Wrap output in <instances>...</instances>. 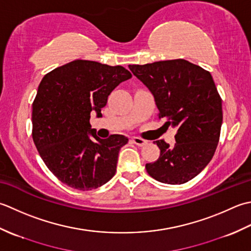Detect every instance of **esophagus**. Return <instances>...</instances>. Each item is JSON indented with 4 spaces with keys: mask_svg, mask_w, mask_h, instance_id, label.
Instances as JSON below:
<instances>
[{
    "mask_svg": "<svg viewBox=\"0 0 251 251\" xmlns=\"http://www.w3.org/2000/svg\"><path fill=\"white\" fill-rule=\"evenodd\" d=\"M132 141L134 144H136L137 146H144L147 144V141L141 139V137H137V136H133L132 137Z\"/></svg>",
    "mask_w": 251,
    "mask_h": 251,
    "instance_id": "34e87169",
    "label": "esophagus"
}]
</instances>
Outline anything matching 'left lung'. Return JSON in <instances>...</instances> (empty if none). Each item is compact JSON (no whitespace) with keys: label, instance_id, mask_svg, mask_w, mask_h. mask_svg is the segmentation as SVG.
Here are the masks:
<instances>
[{"label":"left lung","instance_id":"obj_1","mask_svg":"<svg viewBox=\"0 0 251 251\" xmlns=\"http://www.w3.org/2000/svg\"><path fill=\"white\" fill-rule=\"evenodd\" d=\"M132 74L154 95L163 126L176 129L170 146L156 141L160 156L146 163L151 177L166 184H183L199 175L217 150L222 126V100L211 74L185 59L130 65Z\"/></svg>","mask_w":251,"mask_h":251}]
</instances>
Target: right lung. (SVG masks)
I'll use <instances>...</instances> for the list:
<instances>
[{
  "mask_svg": "<svg viewBox=\"0 0 251 251\" xmlns=\"http://www.w3.org/2000/svg\"><path fill=\"white\" fill-rule=\"evenodd\" d=\"M132 76L122 66L76 59L47 74L32 104V139L50 172L75 190L91 191L115 176L129 139H100L90 125L116 86Z\"/></svg>",
  "mask_w": 251,
  "mask_h": 251,
  "instance_id": "obj_1",
  "label": "right lung"
}]
</instances>
